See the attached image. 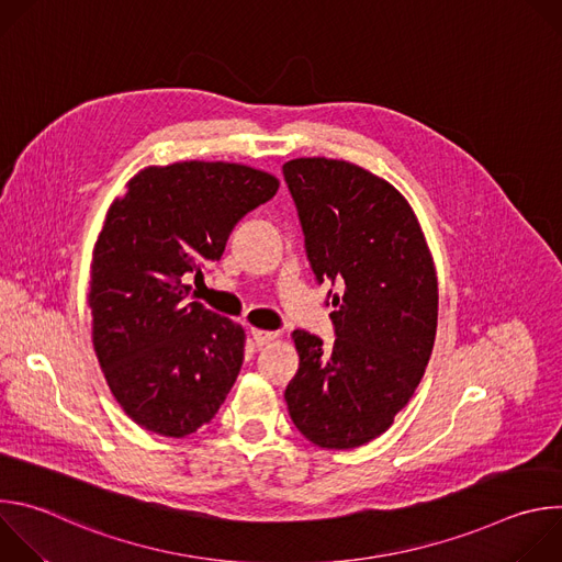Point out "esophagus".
Wrapping results in <instances>:
<instances>
[{
    "label": "esophagus",
    "instance_id": "esophagus-1",
    "mask_svg": "<svg viewBox=\"0 0 562 562\" xmlns=\"http://www.w3.org/2000/svg\"><path fill=\"white\" fill-rule=\"evenodd\" d=\"M249 334H251L256 347H265V345H271V342L278 340V334H276V331H265V329H254V327H251Z\"/></svg>",
    "mask_w": 562,
    "mask_h": 562
}]
</instances>
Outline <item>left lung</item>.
I'll use <instances>...</instances> for the list:
<instances>
[{
	"label": "left lung",
	"instance_id": "1",
	"mask_svg": "<svg viewBox=\"0 0 562 562\" xmlns=\"http://www.w3.org/2000/svg\"><path fill=\"white\" fill-rule=\"evenodd\" d=\"M282 173L315 280L345 289L331 297V347L293 331L300 367L284 400L306 440L353 449L393 425L425 375L438 327L434 258L386 180L329 157L291 159Z\"/></svg>",
	"mask_w": 562,
	"mask_h": 562
}]
</instances>
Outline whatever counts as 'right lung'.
Returning a JSON list of instances; mask_svg holds the SVG:
<instances>
[{"label":"right lung","instance_id":"right-lung-1","mask_svg":"<svg viewBox=\"0 0 562 562\" xmlns=\"http://www.w3.org/2000/svg\"><path fill=\"white\" fill-rule=\"evenodd\" d=\"M278 187L245 165L191 159L142 169L111 204L91 262L93 347L139 427L184 438L224 403L245 360V329L189 302L184 280L220 260L233 226Z\"/></svg>","mask_w":562,"mask_h":562}]
</instances>
